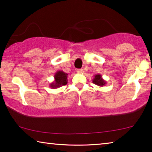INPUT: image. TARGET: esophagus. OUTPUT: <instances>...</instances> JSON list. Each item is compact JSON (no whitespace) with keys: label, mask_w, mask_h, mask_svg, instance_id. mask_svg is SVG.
I'll return each instance as SVG.
<instances>
[{"label":"esophagus","mask_w":152,"mask_h":152,"mask_svg":"<svg viewBox=\"0 0 152 152\" xmlns=\"http://www.w3.org/2000/svg\"><path fill=\"white\" fill-rule=\"evenodd\" d=\"M76 72H77V73L81 74L83 72V69H76Z\"/></svg>","instance_id":"34e87169"}]
</instances>
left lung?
Wrapping results in <instances>:
<instances>
[{
  "label": "left lung",
  "mask_w": 152,
  "mask_h": 152,
  "mask_svg": "<svg viewBox=\"0 0 152 152\" xmlns=\"http://www.w3.org/2000/svg\"><path fill=\"white\" fill-rule=\"evenodd\" d=\"M92 81L93 83L99 86V87H103L104 85H105L106 84V81L102 78V76L101 74H96V75H95Z\"/></svg>",
  "instance_id": "obj_1"
}]
</instances>
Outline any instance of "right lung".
Instances as JSON below:
<instances>
[{
  "label": "right lung",
  "mask_w": 152,
  "mask_h": 152,
  "mask_svg": "<svg viewBox=\"0 0 152 152\" xmlns=\"http://www.w3.org/2000/svg\"><path fill=\"white\" fill-rule=\"evenodd\" d=\"M54 80L50 84V87L52 89H56L67 84V74L61 70L56 72L54 75Z\"/></svg>",
  "instance_id": "right-lung-1"
}]
</instances>
